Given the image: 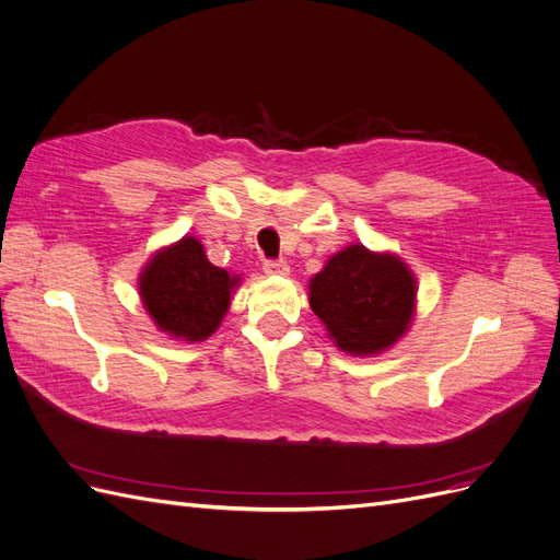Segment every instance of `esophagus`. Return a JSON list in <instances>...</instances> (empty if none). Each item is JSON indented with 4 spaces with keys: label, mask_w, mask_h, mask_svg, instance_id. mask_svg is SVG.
<instances>
[{
    "label": "esophagus",
    "mask_w": 560,
    "mask_h": 560,
    "mask_svg": "<svg viewBox=\"0 0 560 560\" xmlns=\"http://www.w3.org/2000/svg\"><path fill=\"white\" fill-rule=\"evenodd\" d=\"M264 273H268V276H290V266H287V261H266Z\"/></svg>",
    "instance_id": "obj_1"
}]
</instances>
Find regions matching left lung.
<instances>
[{
    "instance_id": "left-lung-1",
    "label": "left lung",
    "mask_w": 560,
    "mask_h": 560,
    "mask_svg": "<svg viewBox=\"0 0 560 560\" xmlns=\"http://www.w3.org/2000/svg\"><path fill=\"white\" fill-rule=\"evenodd\" d=\"M418 284L399 254L352 243L308 282V303L338 350L381 354L411 329Z\"/></svg>"
}]
</instances>
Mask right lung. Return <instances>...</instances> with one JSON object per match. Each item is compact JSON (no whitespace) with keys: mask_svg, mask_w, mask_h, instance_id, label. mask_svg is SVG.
<instances>
[{"mask_svg":"<svg viewBox=\"0 0 560 560\" xmlns=\"http://www.w3.org/2000/svg\"><path fill=\"white\" fill-rule=\"evenodd\" d=\"M238 284L241 276L210 264L194 235L151 254L138 278L147 315L159 331L186 343L206 341L219 329Z\"/></svg>","mask_w":560,"mask_h":560,"instance_id":"right-lung-1","label":"right lung"}]
</instances>
